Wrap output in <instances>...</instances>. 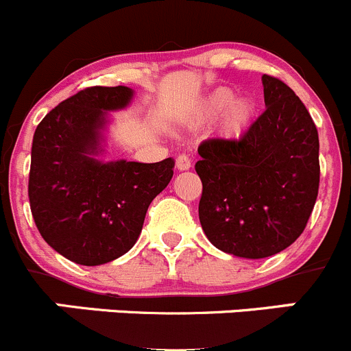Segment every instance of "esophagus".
I'll return each mask as SVG.
<instances>
[{
	"label": "esophagus",
	"mask_w": 351,
	"mask_h": 351,
	"mask_svg": "<svg viewBox=\"0 0 351 351\" xmlns=\"http://www.w3.org/2000/svg\"><path fill=\"white\" fill-rule=\"evenodd\" d=\"M190 168H192V161L189 159V156L182 154L176 158V169H178V171H186V169Z\"/></svg>",
	"instance_id": "34e87169"
}]
</instances>
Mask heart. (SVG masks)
<instances>
[{"mask_svg": "<svg viewBox=\"0 0 351 351\" xmlns=\"http://www.w3.org/2000/svg\"><path fill=\"white\" fill-rule=\"evenodd\" d=\"M223 110L225 111L221 118L223 135L226 138H240L254 123L257 103L250 96L234 97L233 90L228 87H219L200 99L185 114L183 121L192 128L202 127L219 117Z\"/></svg>", "mask_w": 351, "mask_h": 351, "instance_id": "1", "label": "heart"}]
</instances>
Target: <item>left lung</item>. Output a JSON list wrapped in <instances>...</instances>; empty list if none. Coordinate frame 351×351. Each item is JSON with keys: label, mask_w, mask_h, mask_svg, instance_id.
Returning a JSON list of instances; mask_svg holds the SVG:
<instances>
[{"label": "left lung", "mask_w": 351, "mask_h": 351, "mask_svg": "<svg viewBox=\"0 0 351 351\" xmlns=\"http://www.w3.org/2000/svg\"><path fill=\"white\" fill-rule=\"evenodd\" d=\"M266 111L240 141L199 145V219L226 254L264 258L290 247L307 226L319 192V135L300 97L262 75Z\"/></svg>", "instance_id": "left-lung-1"}]
</instances>
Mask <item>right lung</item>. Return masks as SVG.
<instances>
[{
    "mask_svg": "<svg viewBox=\"0 0 351 351\" xmlns=\"http://www.w3.org/2000/svg\"><path fill=\"white\" fill-rule=\"evenodd\" d=\"M134 90L89 87L68 97L37 125L32 141L29 200L49 247L82 266H101L138 240L145 213L173 178L175 159L103 161L113 111Z\"/></svg>",
    "mask_w": 351,
    "mask_h": 351,
    "instance_id": "obj_1",
    "label": "right lung"
}]
</instances>
